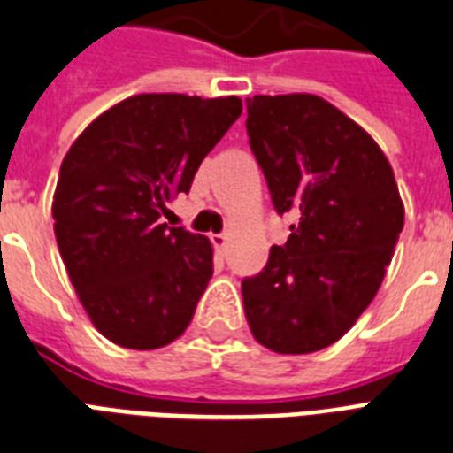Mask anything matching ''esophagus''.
I'll return each mask as SVG.
<instances>
[{"label": "esophagus", "instance_id": "1", "mask_svg": "<svg viewBox=\"0 0 453 453\" xmlns=\"http://www.w3.org/2000/svg\"><path fill=\"white\" fill-rule=\"evenodd\" d=\"M226 241H229V238H226V235H224V234H212L211 235L212 248L218 250V252H222V250L226 248Z\"/></svg>", "mask_w": 453, "mask_h": 453}]
</instances>
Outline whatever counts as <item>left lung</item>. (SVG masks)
<instances>
[{"label": "left lung", "mask_w": 453, "mask_h": 453, "mask_svg": "<svg viewBox=\"0 0 453 453\" xmlns=\"http://www.w3.org/2000/svg\"><path fill=\"white\" fill-rule=\"evenodd\" d=\"M248 136L285 245L242 280L250 331L278 354L334 345L375 298L405 222L394 168L365 129L315 95L248 99Z\"/></svg>", "instance_id": "1"}]
</instances>
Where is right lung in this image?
<instances>
[{"label":"right lung","instance_id":"right-lung-1","mask_svg":"<svg viewBox=\"0 0 453 453\" xmlns=\"http://www.w3.org/2000/svg\"><path fill=\"white\" fill-rule=\"evenodd\" d=\"M241 113L238 96L136 95L92 119L66 152L55 238L85 312L115 345L159 349L189 326L212 245L162 218Z\"/></svg>","mask_w":453,"mask_h":453}]
</instances>
